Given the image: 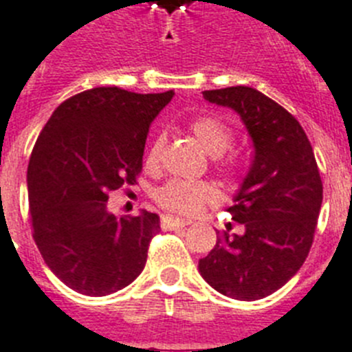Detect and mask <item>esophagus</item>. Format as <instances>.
<instances>
[{
    "label": "esophagus",
    "mask_w": 352,
    "mask_h": 352,
    "mask_svg": "<svg viewBox=\"0 0 352 352\" xmlns=\"http://www.w3.org/2000/svg\"><path fill=\"white\" fill-rule=\"evenodd\" d=\"M188 225V221L184 219H179V218H173V216H163L161 218V227L164 230H172V228H182Z\"/></svg>",
    "instance_id": "esophagus-1"
}]
</instances>
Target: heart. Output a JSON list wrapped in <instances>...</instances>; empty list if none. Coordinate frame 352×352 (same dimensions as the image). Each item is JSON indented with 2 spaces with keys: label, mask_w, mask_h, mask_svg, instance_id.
<instances>
[{
  "label": "heart",
  "mask_w": 352,
  "mask_h": 352,
  "mask_svg": "<svg viewBox=\"0 0 352 352\" xmlns=\"http://www.w3.org/2000/svg\"><path fill=\"white\" fill-rule=\"evenodd\" d=\"M197 142L210 157H219L230 148L232 133L223 122L214 117H198L189 124ZM163 140L155 138L148 148L146 163L154 164L161 154ZM218 198V191L209 182L170 180L155 191V200L161 207L182 216H193Z\"/></svg>",
  "instance_id": "b5f03b06"
}]
</instances>
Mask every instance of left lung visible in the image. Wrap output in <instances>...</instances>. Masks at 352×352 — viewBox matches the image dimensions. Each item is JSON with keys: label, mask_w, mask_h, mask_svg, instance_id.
<instances>
[{"label": "left lung", "mask_w": 352, "mask_h": 352, "mask_svg": "<svg viewBox=\"0 0 352 352\" xmlns=\"http://www.w3.org/2000/svg\"><path fill=\"white\" fill-rule=\"evenodd\" d=\"M234 109L253 143V163L228 207L243 234L218 232L198 271L223 296L255 301L282 289L303 265L322 204V180L303 127L285 108L250 87L206 90Z\"/></svg>", "instance_id": "left-lung-1"}]
</instances>
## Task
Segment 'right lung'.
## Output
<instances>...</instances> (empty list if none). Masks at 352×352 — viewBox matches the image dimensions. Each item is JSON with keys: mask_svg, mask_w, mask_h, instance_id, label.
I'll use <instances>...</instances> for the list:
<instances>
[{"mask_svg": "<svg viewBox=\"0 0 352 352\" xmlns=\"http://www.w3.org/2000/svg\"><path fill=\"white\" fill-rule=\"evenodd\" d=\"M173 96L91 88L60 104L36 138L28 164L33 239L79 294H113L145 267L159 216L117 218L108 195L136 184L148 127Z\"/></svg>", "mask_w": 352, "mask_h": 352, "instance_id": "obj_1", "label": "right lung"}]
</instances>
